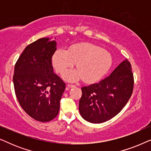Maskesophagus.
I'll use <instances>...</instances> for the list:
<instances>
[{"mask_svg": "<svg viewBox=\"0 0 151 151\" xmlns=\"http://www.w3.org/2000/svg\"><path fill=\"white\" fill-rule=\"evenodd\" d=\"M67 90H68L69 89V88H73V87H75V85H73V84H67Z\"/></svg>", "mask_w": 151, "mask_h": 151, "instance_id": "esophagus-1", "label": "esophagus"}]
</instances>
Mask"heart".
<instances>
[{
	"label": "heart",
	"mask_w": 151,
	"mask_h": 151,
	"mask_svg": "<svg viewBox=\"0 0 151 151\" xmlns=\"http://www.w3.org/2000/svg\"><path fill=\"white\" fill-rule=\"evenodd\" d=\"M76 63L78 69L66 72L63 76L64 79L70 82L83 79L84 82L91 83L100 80L108 71L112 58L108 51L88 42L73 45L68 51L58 49L52 56L53 66L58 73H64Z\"/></svg>",
	"instance_id": "obj_1"
}]
</instances>
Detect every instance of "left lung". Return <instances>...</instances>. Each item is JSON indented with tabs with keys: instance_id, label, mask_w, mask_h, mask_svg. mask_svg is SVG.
<instances>
[{
	"instance_id": "1",
	"label": "left lung",
	"mask_w": 151,
	"mask_h": 151,
	"mask_svg": "<svg viewBox=\"0 0 151 151\" xmlns=\"http://www.w3.org/2000/svg\"><path fill=\"white\" fill-rule=\"evenodd\" d=\"M133 84L131 65L126 59L108 77L82 88L79 111L82 118L93 124L113 118L127 104L133 93Z\"/></svg>"
}]
</instances>
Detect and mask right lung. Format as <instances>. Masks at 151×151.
Wrapping results in <instances>:
<instances>
[{"label":"right lung","instance_id":"right-lung-1","mask_svg":"<svg viewBox=\"0 0 151 151\" xmlns=\"http://www.w3.org/2000/svg\"><path fill=\"white\" fill-rule=\"evenodd\" d=\"M42 38L29 45L14 67L16 98L23 110L37 121L52 120L60 110L65 83L53 73L51 59L57 43Z\"/></svg>","mask_w":151,"mask_h":151}]
</instances>
